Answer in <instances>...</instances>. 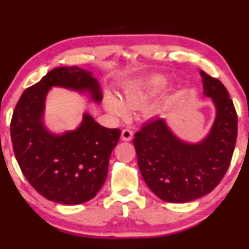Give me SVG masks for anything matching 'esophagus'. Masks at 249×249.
Listing matches in <instances>:
<instances>
[{
  "label": "esophagus",
  "instance_id": "esophagus-1",
  "mask_svg": "<svg viewBox=\"0 0 249 249\" xmlns=\"http://www.w3.org/2000/svg\"><path fill=\"white\" fill-rule=\"evenodd\" d=\"M133 135H134L133 130H130L128 128H125V129L122 130L121 138H122V141H124V142H129V141H132Z\"/></svg>",
  "mask_w": 249,
  "mask_h": 249
}]
</instances>
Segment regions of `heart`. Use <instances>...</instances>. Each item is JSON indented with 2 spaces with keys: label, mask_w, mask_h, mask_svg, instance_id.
<instances>
[{
  "label": "heart",
  "mask_w": 249,
  "mask_h": 249,
  "mask_svg": "<svg viewBox=\"0 0 249 249\" xmlns=\"http://www.w3.org/2000/svg\"><path fill=\"white\" fill-rule=\"evenodd\" d=\"M167 80L162 77L130 79L122 86V99L114 93H107L104 98V107L109 114L126 117L128 109H138L158 95L167 87ZM167 107L162 103H153L142 108V114L146 120L158 119L165 115Z\"/></svg>",
  "instance_id": "1"
}]
</instances>
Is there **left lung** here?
<instances>
[{"instance_id":"left-lung-1","label":"left lung","mask_w":249,"mask_h":249,"mask_svg":"<svg viewBox=\"0 0 249 249\" xmlns=\"http://www.w3.org/2000/svg\"><path fill=\"white\" fill-rule=\"evenodd\" d=\"M200 74L203 95L215 108L213 124L201 141L180 138L167 120L147 124L133 141L145 183L159 199L171 203H185L212 191L224 177L235 148L233 101L221 81L203 71Z\"/></svg>"}]
</instances>
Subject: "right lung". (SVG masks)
<instances>
[{"label": "right lung", "mask_w": 249, "mask_h": 249, "mask_svg": "<svg viewBox=\"0 0 249 249\" xmlns=\"http://www.w3.org/2000/svg\"><path fill=\"white\" fill-rule=\"evenodd\" d=\"M62 88L100 104L103 92L89 70L59 67L24 91L11 122L15 158L35 190L50 201L73 205L93 199L107 177L109 156L121 130L101 126L89 113L74 129L53 132L45 122L46 99Z\"/></svg>", "instance_id": "obj_1"}]
</instances>
